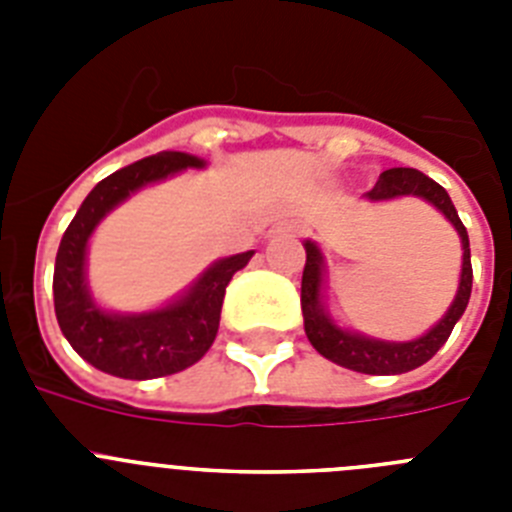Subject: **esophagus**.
<instances>
[{
    "label": "esophagus",
    "mask_w": 512,
    "mask_h": 512,
    "mask_svg": "<svg viewBox=\"0 0 512 512\" xmlns=\"http://www.w3.org/2000/svg\"><path fill=\"white\" fill-rule=\"evenodd\" d=\"M287 230H295V228H292V225H287Z\"/></svg>",
    "instance_id": "obj_1"
}]
</instances>
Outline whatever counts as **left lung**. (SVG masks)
<instances>
[{
	"instance_id": "left-lung-1",
	"label": "left lung",
	"mask_w": 512,
	"mask_h": 512,
	"mask_svg": "<svg viewBox=\"0 0 512 512\" xmlns=\"http://www.w3.org/2000/svg\"><path fill=\"white\" fill-rule=\"evenodd\" d=\"M369 202H384L395 200V197H420V200L431 202L443 217L456 228L461 238V279L456 297L451 307L446 310L441 320L433 325L428 333H423L415 341H379V338L361 336L354 330L338 328L333 323L328 312L323 307V274L325 261L320 248L312 241H305V271H302V318H305V333L310 338L312 348L320 356L338 366H346L351 372L361 374H405L413 372L425 361L436 356L438 348L449 341L451 330H454L456 320L464 315L469 305V295H472V256H469V235L464 223L459 220L454 202H451L449 192L436 184L431 176H425L418 169H387L379 182L374 184L372 192L364 194Z\"/></svg>"
}]
</instances>
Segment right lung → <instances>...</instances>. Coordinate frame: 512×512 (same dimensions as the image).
Segmentation results:
<instances>
[{"instance_id": "obj_1", "label": "right lung", "mask_w": 512, "mask_h": 512, "mask_svg": "<svg viewBox=\"0 0 512 512\" xmlns=\"http://www.w3.org/2000/svg\"><path fill=\"white\" fill-rule=\"evenodd\" d=\"M184 169H205L192 153L164 151L140 158L97 184L61 238L53 271V305L61 333L99 372L122 379H156L197 364L217 336L225 287L253 251L220 259L182 297L148 312H107L87 287V243L104 215L133 192Z\"/></svg>"}]
</instances>
